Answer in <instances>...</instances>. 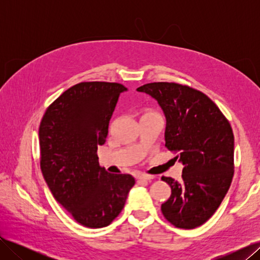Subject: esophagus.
Segmentation results:
<instances>
[{
    "label": "esophagus",
    "mask_w": 260,
    "mask_h": 260,
    "mask_svg": "<svg viewBox=\"0 0 260 260\" xmlns=\"http://www.w3.org/2000/svg\"><path fill=\"white\" fill-rule=\"evenodd\" d=\"M138 179H139V180H145V181H147V180H152V179H153V176L143 174V175H140V176L138 177Z\"/></svg>",
    "instance_id": "esophagus-1"
}]
</instances>
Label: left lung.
I'll list each match as a JSON object with an SVG mask.
<instances>
[{
	"label": "left lung",
	"mask_w": 260,
	"mask_h": 260,
	"mask_svg": "<svg viewBox=\"0 0 260 260\" xmlns=\"http://www.w3.org/2000/svg\"><path fill=\"white\" fill-rule=\"evenodd\" d=\"M139 92L153 96L166 116L165 146L179 153L182 181L171 187L161 212L180 229H194L215 214L234 175V136L229 120L206 94L185 84L152 82Z\"/></svg>",
	"instance_id": "1"
}]
</instances>
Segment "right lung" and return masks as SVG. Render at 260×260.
<instances>
[{"instance_id": "obj_1", "label": "right lung", "mask_w": 260, "mask_h": 260, "mask_svg": "<svg viewBox=\"0 0 260 260\" xmlns=\"http://www.w3.org/2000/svg\"><path fill=\"white\" fill-rule=\"evenodd\" d=\"M121 83L73 85L46 108L39 127L40 168L54 199L78 223L103 228L119 216L136 180L99 165Z\"/></svg>"}]
</instances>
